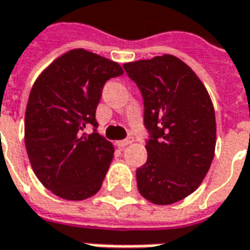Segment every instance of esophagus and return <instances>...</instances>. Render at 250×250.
Returning a JSON list of instances; mask_svg holds the SVG:
<instances>
[{
  "mask_svg": "<svg viewBox=\"0 0 250 250\" xmlns=\"http://www.w3.org/2000/svg\"><path fill=\"white\" fill-rule=\"evenodd\" d=\"M133 142V139H126V140H120V142H117V146L120 147V148H124V147H126L130 143Z\"/></svg>",
  "mask_w": 250,
  "mask_h": 250,
  "instance_id": "34e87169",
  "label": "esophagus"
}]
</instances>
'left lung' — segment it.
<instances>
[{"label": "left lung", "mask_w": 250, "mask_h": 250, "mask_svg": "<svg viewBox=\"0 0 250 250\" xmlns=\"http://www.w3.org/2000/svg\"><path fill=\"white\" fill-rule=\"evenodd\" d=\"M145 99L147 161L136 170L139 192L170 205L195 191L215 157L216 118L204 82L173 55L124 64Z\"/></svg>", "instance_id": "1"}]
</instances>
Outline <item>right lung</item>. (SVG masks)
Instances as JSON below:
<instances>
[{
  "label": "right lung",
  "mask_w": 250,
  "mask_h": 250,
  "mask_svg": "<svg viewBox=\"0 0 250 250\" xmlns=\"http://www.w3.org/2000/svg\"><path fill=\"white\" fill-rule=\"evenodd\" d=\"M124 74L110 59L71 49L55 59L35 80L24 117V143L35 176L67 201H82L100 190L114 146L98 128L96 108L107 80Z\"/></svg>",
  "instance_id": "1"
}]
</instances>
